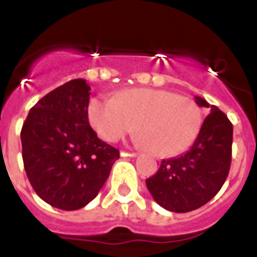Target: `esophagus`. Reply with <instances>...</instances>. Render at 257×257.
I'll use <instances>...</instances> for the list:
<instances>
[{
    "instance_id": "obj_1",
    "label": "esophagus",
    "mask_w": 257,
    "mask_h": 257,
    "mask_svg": "<svg viewBox=\"0 0 257 257\" xmlns=\"http://www.w3.org/2000/svg\"><path fill=\"white\" fill-rule=\"evenodd\" d=\"M120 155H121V156H122V157H125V156H128V157H136V156H137V153H136V152H125V151H121Z\"/></svg>"
}]
</instances>
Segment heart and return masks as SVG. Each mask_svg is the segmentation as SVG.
<instances>
[{
  "instance_id": "1",
  "label": "heart",
  "mask_w": 257,
  "mask_h": 257,
  "mask_svg": "<svg viewBox=\"0 0 257 257\" xmlns=\"http://www.w3.org/2000/svg\"><path fill=\"white\" fill-rule=\"evenodd\" d=\"M88 121L106 143L120 140L136 124L139 144L156 156L171 157L195 143L203 125V112L191 97L164 89L135 88L121 90L113 98H92Z\"/></svg>"
}]
</instances>
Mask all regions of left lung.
<instances>
[{
    "label": "left lung",
    "mask_w": 257,
    "mask_h": 257,
    "mask_svg": "<svg viewBox=\"0 0 257 257\" xmlns=\"http://www.w3.org/2000/svg\"><path fill=\"white\" fill-rule=\"evenodd\" d=\"M200 106L211 108L191 149L179 157L163 160L159 171L145 180L160 207L176 213L203 207L221 189L232 160L233 126L215 105L196 97Z\"/></svg>",
    "instance_id": "left-lung-1"
}]
</instances>
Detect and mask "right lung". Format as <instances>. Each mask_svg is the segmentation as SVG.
Segmentation results:
<instances>
[{"label":"right lung","mask_w":257,"mask_h":257,"mask_svg":"<svg viewBox=\"0 0 257 257\" xmlns=\"http://www.w3.org/2000/svg\"><path fill=\"white\" fill-rule=\"evenodd\" d=\"M89 90L82 78L58 86L30 109L21 129L22 160L32 187L64 211L90 203L120 157L89 125Z\"/></svg>","instance_id":"obj_1"}]
</instances>
